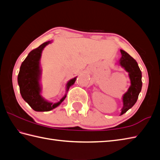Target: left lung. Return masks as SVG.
Here are the masks:
<instances>
[{"instance_id": "8db88e82", "label": "left lung", "mask_w": 160, "mask_h": 160, "mask_svg": "<svg viewBox=\"0 0 160 160\" xmlns=\"http://www.w3.org/2000/svg\"><path fill=\"white\" fill-rule=\"evenodd\" d=\"M122 57L120 60V65L124 67L129 74L131 80V87L126 93L122 100L123 107L122 108L121 114L125 113L129 108H131L137 102L138 96L142 89V72L140 67L133 58L124 50H120Z\"/></svg>"}]
</instances>
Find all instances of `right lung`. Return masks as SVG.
I'll return each mask as SVG.
<instances>
[{"instance_id": "1", "label": "right lung", "mask_w": 160, "mask_h": 160, "mask_svg": "<svg viewBox=\"0 0 160 160\" xmlns=\"http://www.w3.org/2000/svg\"><path fill=\"white\" fill-rule=\"evenodd\" d=\"M51 41L44 42L36 49H33L22 62L18 76V83L22 98L36 111H49L57 107L62 102L67 96H64L58 102L53 104L45 100L40 96L39 79L40 75V59L42 49ZM76 78L70 80L67 84L68 91L73 85Z\"/></svg>"}]
</instances>
